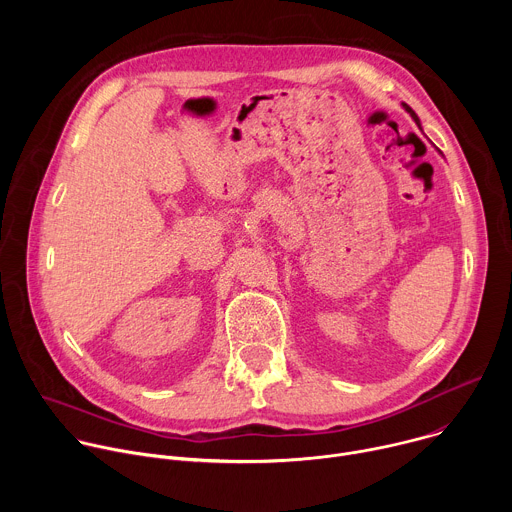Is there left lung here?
<instances>
[{
    "instance_id": "obj_1",
    "label": "left lung",
    "mask_w": 512,
    "mask_h": 512,
    "mask_svg": "<svg viewBox=\"0 0 512 512\" xmlns=\"http://www.w3.org/2000/svg\"><path fill=\"white\" fill-rule=\"evenodd\" d=\"M403 107H405V111H407V113H409V115H411V117H413V119H415V123H417V125H419V119H417V115H415V111H413V109H411V107H409V105H405V103H403Z\"/></svg>"
}]
</instances>
